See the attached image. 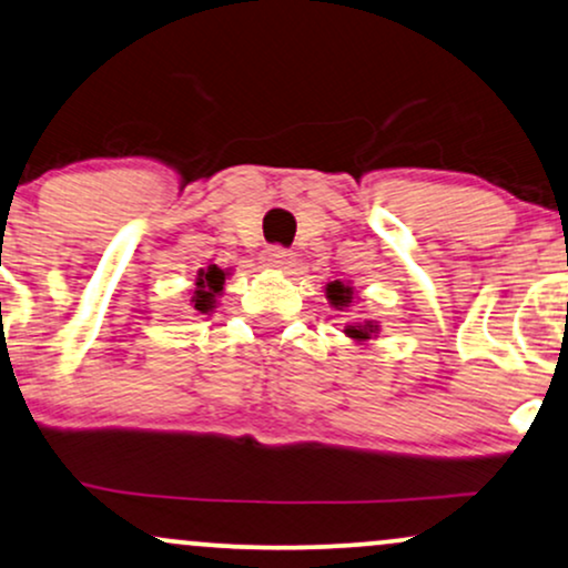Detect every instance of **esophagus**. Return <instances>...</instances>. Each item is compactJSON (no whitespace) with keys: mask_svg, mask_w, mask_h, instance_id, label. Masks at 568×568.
<instances>
[{"mask_svg":"<svg viewBox=\"0 0 568 568\" xmlns=\"http://www.w3.org/2000/svg\"><path fill=\"white\" fill-rule=\"evenodd\" d=\"M262 264L266 270H280V272H291V266L296 264V258H293L291 251L280 248V245H272V248H266L262 254Z\"/></svg>","mask_w":568,"mask_h":568,"instance_id":"34e87169","label":"esophagus"}]
</instances>
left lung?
I'll return each mask as SVG.
<instances>
[{
	"mask_svg": "<svg viewBox=\"0 0 568 568\" xmlns=\"http://www.w3.org/2000/svg\"><path fill=\"white\" fill-rule=\"evenodd\" d=\"M325 298L331 302L333 310L344 312L346 306H352L354 302H357V293H354L352 283L333 280V283L325 285ZM378 331H381V325L375 323V320H365V323H352L344 327V333L354 341V344H367V341H371Z\"/></svg>",
	"mask_w": 568,
	"mask_h": 568,
	"instance_id": "obj_1",
	"label": "left lung"
}]
</instances>
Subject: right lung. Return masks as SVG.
I'll return each mask as SVG.
<instances>
[{
	"label": "right lung",
	"mask_w": 568,
	"mask_h": 568,
	"mask_svg": "<svg viewBox=\"0 0 568 568\" xmlns=\"http://www.w3.org/2000/svg\"><path fill=\"white\" fill-rule=\"evenodd\" d=\"M230 272L219 270L216 264H209L206 270H197V277H195V291H193V298L190 302L195 304L197 312L209 314L216 310V298L222 296L224 291V280H227Z\"/></svg>",
	"instance_id": "add662e5"
}]
</instances>
